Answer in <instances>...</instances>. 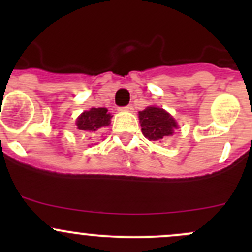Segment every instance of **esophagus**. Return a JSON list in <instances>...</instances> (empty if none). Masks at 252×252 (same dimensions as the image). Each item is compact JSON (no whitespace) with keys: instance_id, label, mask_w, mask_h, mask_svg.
<instances>
[{"instance_id":"34e87169","label":"esophagus","mask_w":252,"mask_h":252,"mask_svg":"<svg viewBox=\"0 0 252 252\" xmlns=\"http://www.w3.org/2000/svg\"><path fill=\"white\" fill-rule=\"evenodd\" d=\"M122 111H126V112H133L134 111V107L131 105H128L126 106V107L122 108Z\"/></svg>"}]
</instances>
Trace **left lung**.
Listing matches in <instances>:
<instances>
[{
  "label": "left lung",
  "mask_w": 252,
  "mask_h": 252,
  "mask_svg": "<svg viewBox=\"0 0 252 252\" xmlns=\"http://www.w3.org/2000/svg\"><path fill=\"white\" fill-rule=\"evenodd\" d=\"M141 131L150 141L162 140L167 136L173 135L178 128L175 119L163 108L150 106L139 112Z\"/></svg>",
  "instance_id": "obj_1"
}]
</instances>
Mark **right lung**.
<instances>
[{"label":"right lung","mask_w":252,"mask_h":252,"mask_svg":"<svg viewBox=\"0 0 252 252\" xmlns=\"http://www.w3.org/2000/svg\"><path fill=\"white\" fill-rule=\"evenodd\" d=\"M111 113H108L107 108H90L89 111H84L77 118L78 129L86 133H96L100 129L106 128L111 123Z\"/></svg>","instance_id":"1"}]
</instances>
